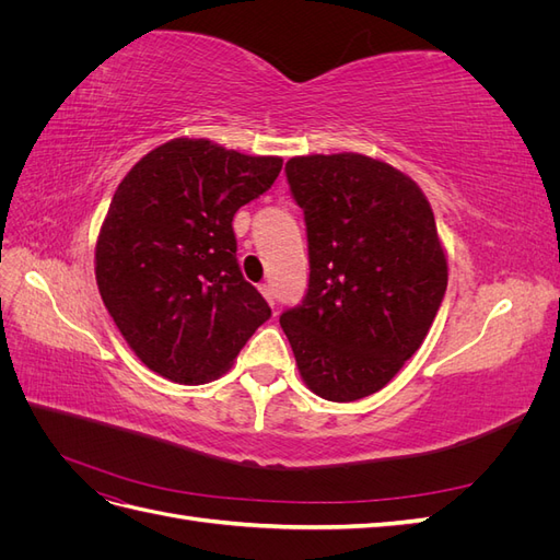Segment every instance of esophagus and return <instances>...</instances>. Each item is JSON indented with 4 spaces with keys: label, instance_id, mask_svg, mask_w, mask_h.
<instances>
[{
    "label": "esophagus",
    "instance_id": "1",
    "mask_svg": "<svg viewBox=\"0 0 560 560\" xmlns=\"http://www.w3.org/2000/svg\"><path fill=\"white\" fill-rule=\"evenodd\" d=\"M259 292L264 294V299L270 303V306H273L276 303V294H273V287H270L268 282H264V284H259Z\"/></svg>",
    "mask_w": 560,
    "mask_h": 560
}]
</instances>
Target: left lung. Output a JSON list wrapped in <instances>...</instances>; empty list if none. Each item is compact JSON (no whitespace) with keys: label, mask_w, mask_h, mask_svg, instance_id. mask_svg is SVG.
<instances>
[{"label":"left lung","mask_w":560,"mask_h":560,"mask_svg":"<svg viewBox=\"0 0 560 560\" xmlns=\"http://www.w3.org/2000/svg\"><path fill=\"white\" fill-rule=\"evenodd\" d=\"M308 235V290L280 315L301 378L329 401L378 393L425 341L448 266L418 184L362 154L284 165Z\"/></svg>","instance_id":"1"}]
</instances>
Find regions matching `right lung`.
<instances>
[{
	"label": "right lung",
	"instance_id": "obj_1",
	"mask_svg": "<svg viewBox=\"0 0 560 560\" xmlns=\"http://www.w3.org/2000/svg\"><path fill=\"white\" fill-rule=\"evenodd\" d=\"M282 159L173 140L132 165L95 247V278L135 354L184 385L208 383L270 317L243 278L233 217L270 189Z\"/></svg>",
	"mask_w": 560,
	"mask_h": 560
}]
</instances>
